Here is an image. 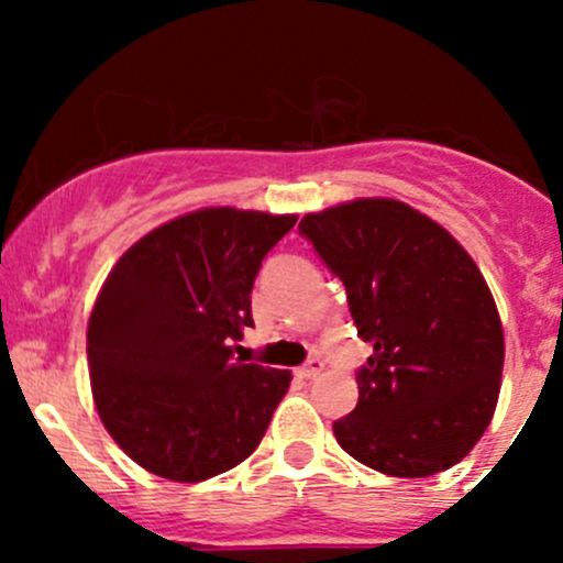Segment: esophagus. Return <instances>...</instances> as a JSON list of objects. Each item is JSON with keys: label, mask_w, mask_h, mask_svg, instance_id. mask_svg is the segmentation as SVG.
I'll use <instances>...</instances> for the list:
<instances>
[{"label": "esophagus", "mask_w": 563, "mask_h": 563, "mask_svg": "<svg viewBox=\"0 0 563 563\" xmlns=\"http://www.w3.org/2000/svg\"><path fill=\"white\" fill-rule=\"evenodd\" d=\"M322 371H325V363H322V360H309L307 365L299 367V376L301 378H318Z\"/></svg>", "instance_id": "esophagus-1"}]
</instances>
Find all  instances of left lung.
Returning a JSON list of instances; mask_svg holds the SVG:
<instances>
[{
    "label": "left lung",
    "instance_id": "1",
    "mask_svg": "<svg viewBox=\"0 0 563 563\" xmlns=\"http://www.w3.org/2000/svg\"><path fill=\"white\" fill-rule=\"evenodd\" d=\"M299 232L346 286L373 354L333 434L354 461L421 479L474 450L500 394L503 322L493 290L442 224L394 198L307 214Z\"/></svg>",
    "mask_w": 563,
    "mask_h": 563
}]
</instances>
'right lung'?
Segmentation results:
<instances>
[{
  "instance_id": "1",
  "label": "right lung",
  "mask_w": 563,
  "mask_h": 563,
  "mask_svg": "<svg viewBox=\"0 0 563 563\" xmlns=\"http://www.w3.org/2000/svg\"><path fill=\"white\" fill-rule=\"evenodd\" d=\"M296 214L211 206L129 245L87 325L92 399L113 442L151 474L203 482L260 448L290 371L241 363L251 288Z\"/></svg>"
}]
</instances>
